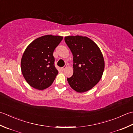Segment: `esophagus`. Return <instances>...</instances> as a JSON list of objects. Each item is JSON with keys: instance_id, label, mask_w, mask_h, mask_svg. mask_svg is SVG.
Wrapping results in <instances>:
<instances>
[{"instance_id": "1", "label": "esophagus", "mask_w": 133, "mask_h": 133, "mask_svg": "<svg viewBox=\"0 0 133 133\" xmlns=\"http://www.w3.org/2000/svg\"><path fill=\"white\" fill-rule=\"evenodd\" d=\"M66 67H67V66H66V65H65L64 66H63V67H62V68H61V70H64L66 68Z\"/></svg>"}]
</instances>
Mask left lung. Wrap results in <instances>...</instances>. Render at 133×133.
I'll return each mask as SVG.
<instances>
[{
    "mask_svg": "<svg viewBox=\"0 0 133 133\" xmlns=\"http://www.w3.org/2000/svg\"><path fill=\"white\" fill-rule=\"evenodd\" d=\"M65 42L74 56V74L67 78L72 89L86 92L97 84L103 74L104 61L101 50L87 37L68 36Z\"/></svg>",
    "mask_w": 133,
    "mask_h": 133,
    "instance_id": "obj_1",
    "label": "left lung"
}]
</instances>
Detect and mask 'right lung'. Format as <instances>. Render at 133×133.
I'll return each instance as SVG.
<instances>
[{
  "instance_id": "right-lung-1",
  "label": "right lung",
  "mask_w": 133,
  "mask_h": 133,
  "mask_svg": "<svg viewBox=\"0 0 133 133\" xmlns=\"http://www.w3.org/2000/svg\"><path fill=\"white\" fill-rule=\"evenodd\" d=\"M63 37L47 35L30 44L21 59V70L29 84L39 90L48 88L58 71L55 65L53 52Z\"/></svg>"
}]
</instances>
